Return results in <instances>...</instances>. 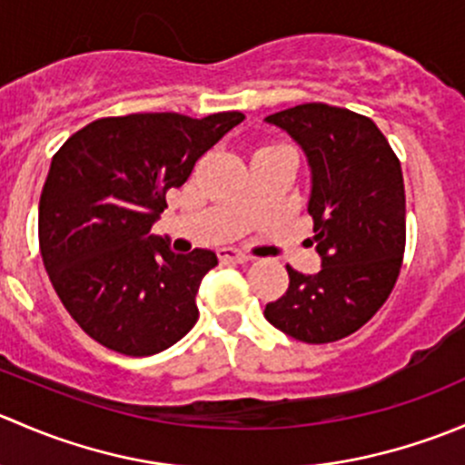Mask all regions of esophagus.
<instances>
[{
	"instance_id": "34e87169",
	"label": "esophagus",
	"mask_w": 465,
	"mask_h": 465,
	"mask_svg": "<svg viewBox=\"0 0 465 465\" xmlns=\"http://www.w3.org/2000/svg\"><path fill=\"white\" fill-rule=\"evenodd\" d=\"M218 254H220V261H224V262H247V261H252V256H247L245 252L233 250V247H224V250H220Z\"/></svg>"
}]
</instances>
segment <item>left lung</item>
<instances>
[{"label": "left lung", "mask_w": 465, "mask_h": 465, "mask_svg": "<svg viewBox=\"0 0 465 465\" xmlns=\"http://www.w3.org/2000/svg\"><path fill=\"white\" fill-rule=\"evenodd\" d=\"M288 133L311 168L317 274L288 265L285 294L265 320L306 344H328L371 320L396 285L405 254L401 162L371 119L326 103L265 116Z\"/></svg>", "instance_id": "1"}]
</instances>
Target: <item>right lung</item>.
Returning a JSON list of instances; mask_svg holds the SVG:
<instances>
[{
    "label": "right lung",
    "mask_w": 465,
    "mask_h": 465,
    "mask_svg": "<svg viewBox=\"0 0 465 465\" xmlns=\"http://www.w3.org/2000/svg\"><path fill=\"white\" fill-rule=\"evenodd\" d=\"M245 119L177 112L107 116L78 130L51 159L40 195V252L51 285L92 340L143 358L198 322L195 294L218 256L175 254L150 233L166 191Z\"/></svg>",
    "instance_id": "obj_1"
}]
</instances>
